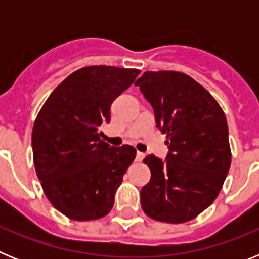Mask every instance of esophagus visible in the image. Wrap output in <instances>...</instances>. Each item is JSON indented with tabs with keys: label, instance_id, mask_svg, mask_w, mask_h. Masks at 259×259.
<instances>
[{
	"label": "esophagus",
	"instance_id": "esophagus-1",
	"mask_svg": "<svg viewBox=\"0 0 259 259\" xmlns=\"http://www.w3.org/2000/svg\"><path fill=\"white\" fill-rule=\"evenodd\" d=\"M144 157H145V154H144V153H141V152H137V154H136V161L137 162H141L144 159Z\"/></svg>",
	"mask_w": 259,
	"mask_h": 259
}]
</instances>
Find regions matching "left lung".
<instances>
[{
    "label": "left lung",
    "mask_w": 259,
    "mask_h": 259,
    "mask_svg": "<svg viewBox=\"0 0 259 259\" xmlns=\"http://www.w3.org/2000/svg\"><path fill=\"white\" fill-rule=\"evenodd\" d=\"M135 85L154 109L166 134V162L148 155L149 183L141 189V207L149 218L185 223L218 197L231 166L227 119L214 97L189 75L146 71Z\"/></svg>",
    "instance_id": "left-lung-1"
}]
</instances>
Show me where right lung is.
<instances>
[{"instance_id": "add662e5", "label": "right lung", "mask_w": 259, "mask_h": 259, "mask_svg": "<svg viewBox=\"0 0 259 259\" xmlns=\"http://www.w3.org/2000/svg\"><path fill=\"white\" fill-rule=\"evenodd\" d=\"M140 70L88 66L66 77L48 97L32 130L36 174L53 206L72 221L104 218L136 157L134 146L100 139L113 101Z\"/></svg>"}]
</instances>
